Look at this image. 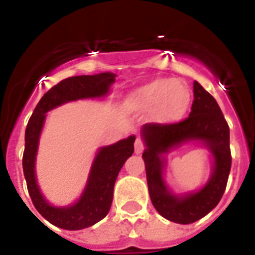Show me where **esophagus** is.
Segmentation results:
<instances>
[{
  "label": "esophagus",
  "instance_id": "34e87169",
  "mask_svg": "<svg viewBox=\"0 0 255 255\" xmlns=\"http://www.w3.org/2000/svg\"><path fill=\"white\" fill-rule=\"evenodd\" d=\"M144 148H145V145H144V141L141 140L140 138H138L136 140H135L134 143V150L136 154H140V153H143Z\"/></svg>",
  "mask_w": 255,
  "mask_h": 255
}]
</instances>
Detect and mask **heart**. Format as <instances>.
<instances>
[{
  "label": "heart",
  "mask_w": 255,
  "mask_h": 255,
  "mask_svg": "<svg viewBox=\"0 0 255 255\" xmlns=\"http://www.w3.org/2000/svg\"><path fill=\"white\" fill-rule=\"evenodd\" d=\"M190 103L188 88L176 79H155L138 88L128 98V106L139 112L154 110L155 120L175 124L185 116Z\"/></svg>",
  "instance_id": "b5f03b06"
}]
</instances>
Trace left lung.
<instances>
[{
  "instance_id": "left-lung-1",
  "label": "left lung",
  "mask_w": 255,
  "mask_h": 255,
  "mask_svg": "<svg viewBox=\"0 0 255 255\" xmlns=\"http://www.w3.org/2000/svg\"><path fill=\"white\" fill-rule=\"evenodd\" d=\"M194 101L188 119L176 124H145L141 136L145 143L143 159L148 190L153 206L162 217L188 225L208 215L221 200L231 170L230 129L220 106L198 82H194ZM199 140L211 150L215 162L207 184L195 193L173 196L163 181L161 154L189 141Z\"/></svg>"
}]
</instances>
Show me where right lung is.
<instances>
[{
	"label": "right lung",
	"mask_w": 255,
	"mask_h": 255,
	"mask_svg": "<svg viewBox=\"0 0 255 255\" xmlns=\"http://www.w3.org/2000/svg\"><path fill=\"white\" fill-rule=\"evenodd\" d=\"M115 74L80 75L61 80L44 94L31 114L25 130V149L22 170L29 195L35 209L52 225L65 230H82L93 226L107 216L114 198V186L125 161L134 153L135 136L123 139L98 150L92 164L87 186L76 203L69 207H53L40 193L35 177V155L46 114L70 101L106 96Z\"/></svg>",
	"instance_id": "obj_1"
}]
</instances>
